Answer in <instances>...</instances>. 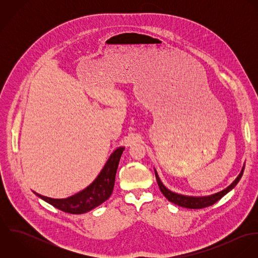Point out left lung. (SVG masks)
<instances>
[{
    "mask_svg": "<svg viewBox=\"0 0 258 258\" xmlns=\"http://www.w3.org/2000/svg\"><path fill=\"white\" fill-rule=\"evenodd\" d=\"M244 167H245V163L242 166V169L239 173V175L236 177V179L229 184L228 186H226L225 188H223L221 191L210 195V196H204V197H196V196H186V195H182V194H178L175 191H172L171 189H169L168 187L165 186V184L162 183V181L160 180L158 173L155 170V175H156V179H157V183L160 187V190L162 191V194L166 197V199L168 201H170L171 203H174L180 207L186 208V209H204L207 207H210L214 204H216L219 200H221L223 196H225L228 191H230L237 183L239 182V180L241 179L242 175H243V171H244Z\"/></svg>",
    "mask_w": 258,
    "mask_h": 258,
    "instance_id": "left-lung-1",
    "label": "left lung"
}]
</instances>
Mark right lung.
Listing matches in <instances>:
<instances>
[{"label": "right lung", "instance_id": "right-lung-1", "mask_svg": "<svg viewBox=\"0 0 258 258\" xmlns=\"http://www.w3.org/2000/svg\"><path fill=\"white\" fill-rule=\"evenodd\" d=\"M125 147H118L108 158L96 179L84 189L67 199H51L34 191L38 198L54 208L69 214L81 215L100 206L110 198L113 191L116 171Z\"/></svg>", "mask_w": 258, "mask_h": 258}]
</instances>
